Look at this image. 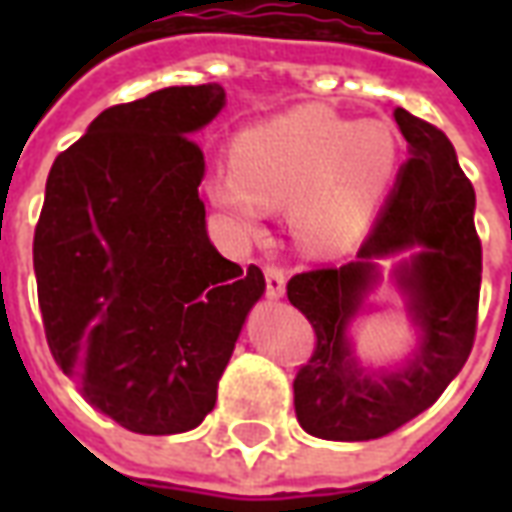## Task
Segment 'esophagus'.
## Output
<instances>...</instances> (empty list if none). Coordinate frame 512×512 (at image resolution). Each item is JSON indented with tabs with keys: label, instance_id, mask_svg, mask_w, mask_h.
I'll list each match as a JSON object with an SVG mask.
<instances>
[{
	"label": "esophagus",
	"instance_id": "obj_1",
	"mask_svg": "<svg viewBox=\"0 0 512 512\" xmlns=\"http://www.w3.org/2000/svg\"><path fill=\"white\" fill-rule=\"evenodd\" d=\"M263 274H266V296L268 299H279L285 296V268L282 266H263Z\"/></svg>",
	"mask_w": 512,
	"mask_h": 512
}]
</instances>
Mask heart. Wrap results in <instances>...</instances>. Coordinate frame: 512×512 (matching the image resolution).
I'll list each match as a JSON object with an SVG mask.
<instances>
[{"instance_id": "1", "label": "heart", "mask_w": 512, "mask_h": 512, "mask_svg": "<svg viewBox=\"0 0 512 512\" xmlns=\"http://www.w3.org/2000/svg\"><path fill=\"white\" fill-rule=\"evenodd\" d=\"M397 164L386 120H348L301 106L246 128L230 150V172L208 180V197L241 233L263 208L293 205V227L310 252L351 246L376 211Z\"/></svg>"}]
</instances>
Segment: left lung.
<instances>
[{
    "mask_svg": "<svg viewBox=\"0 0 512 512\" xmlns=\"http://www.w3.org/2000/svg\"><path fill=\"white\" fill-rule=\"evenodd\" d=\"M408 161L359 246V260L290 277L288 299L315 332L312 356L293 378L299 425L326 441H370L422 414L472 354L483 279V246L474 230V189L455 147L425 120L395 109ZM417 248L398 272L423 332L418 356L395 374H370L347 343V323L375 281L376 256Z\"/></svg>",
    "mask_w": 512,
    "mask_h": 512,
    "instance_id": "8db88e82",
    "label": "left lung"
}]
</instances>
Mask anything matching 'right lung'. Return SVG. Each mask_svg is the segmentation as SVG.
<instances>
[{
	"label": "right lung",
	"mask_w": 512,
	"mask_h": 512,
	"mask_svg": "<svg viewBox=\"0 0 512 512\" xmlns=\"http://www.w3.org/2000/svg\"><path fill=\"white\" fill-rule=\"evenodd\" d=\"M222 106L219 84L109 106L46 180L32 244L46 343L90 406L142 436L200 425L266 290L205 233L191 134Z\"/></svg>",
	"instance_id": "obj_1"
}]
</instances>
